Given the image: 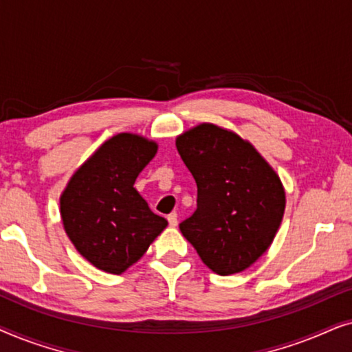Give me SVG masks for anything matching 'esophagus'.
I'll return each mask as SVG.
<instances>
[{
    "label": "esophagus",
    "instance_id": "34e87169",
    "mask_svg": "<svg viewBox=\"0 0 352 352\" xmlns=\"http://www.w3.org/2000/svg\"><path fill=\"white\" fill-rule=\"evenodd\" d=\"M168 223H170L171 228H176V226H177V213L168 214Z\"/></svg>",
    "mask_w": 352,
    "mask_h": 352
}]
</instances>
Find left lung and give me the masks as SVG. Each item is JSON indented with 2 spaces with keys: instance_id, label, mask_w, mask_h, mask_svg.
Instances as JSON below:
<instances>
[{
  "instance_id": "8db88e82",
  "label": "left lung",
  "mask_w": 352,
  "mask_h": 352,
  "mask_svg": "<svg viewBox=\"0 0 352 352\" xmlns=\"http://www.w3.org/2000/svg\"><path fill=\"white\" fill-rule=\"evenodd\" d=\"M197 182V210L179 229L219 276L242 272L271 247L285 189L256 148L230 129L200 123L176 138Z\"/></svg>"
}]
</instances>
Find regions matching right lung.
<instances>
[{
    "instance_id": "1",
    "label": "right lung",
    "mask_w": 352,
    "mask_h": 352,
    "mask_svg": "<svg viewBox=\"0 0 352 352\" xmlns=\"http://www.w3.org/2000/svg\"><path fill=\"white\" fill-rule=\"evenodd\" d=\"M157 148L155 141L139 134H115L72 175L60 194L70 242L100 271L123 274L168 226L134 189Z\"/></svg>"
}]
</instances>
